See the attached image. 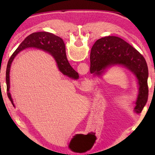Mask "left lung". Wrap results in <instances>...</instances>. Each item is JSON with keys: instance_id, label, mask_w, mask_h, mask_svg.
Returning a JSON list of instances; mask_svg holds the SVG:
<instances>
[{"instance_id": "1", "label": "left lung", "mask_w": 155, "mask_h": 155, "mask_svg": "<svg viewBox=\"0 0 155 155\" xmlns=\"http://www.w3.org/2000/svg\"><path fill=\"white\" fill-rule=\"evenodd\" d=\"M114 65L126 68L137 78L139 92L133 111L141 114L148 97V69L140 52L122 39L107 36L97 40L91 48L90 72L101 77L107 68Z\"/></svg>"}]
</instances>
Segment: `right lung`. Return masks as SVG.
<instances>
[{
	"label": "right lung",
	"mask_w": 155,
	"mask_h": 155,
	"mask_svg": "<svg viewBox=\"0 0 155 155\" xmlns=\"http://www.w3.org/2000/svg\"><path fill=\"white\" fill-rule=\"evenodd\" d=\"M27 48H36L43 50L51 54L54 57L57 63V67L63 74L72 78H78V74L73 69L68 61L66 53H65V44L62 39L54 34L48 32H37L28 35L25 40L20 44L12 55L10 57L7 64L6 70V83L7 96L12 102L13 106L15 107L14 101L10 94V68L13 61L18 53Z\"/></svg>",
	"instance_id": "right-lung-1"
}]
</instances>
